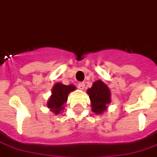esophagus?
Masks as SVG:
<instances>
[{
    "instance_id": "34e87169",
    "label": "esophagus",
    "mask_w": 157,
    "mask_h": 157,
    "mask_svg": "<svg viewBox=\"0 0 157 157\" xmlns=\"http://www.w3.org/2000/svg\"><path fill=\"white\" fill-rule=\"evenodd\" d=\"M78 88L81 89V90H83L85 88V83H83V82H79V83H78Z\"/></svg>"
}]
</instances>
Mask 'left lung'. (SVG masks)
<instances>
[{
  "instance_id": "obj_1",
  "label": "left lung",
  "mask_w": 157,
  "mask_h": 157,
  "mask_svg": "<svg viewBox=\"0 0 157 157\" xmlns=\"http://www.w3.org/2000/svg\"><path fill=\"white\" fill-rule=\"evenodd\" d=\"M89 98L91 100L92 111L101 114L107 108V104L110 103V90L108 86L98 80L93 83V87L88 89Z\"/></svg>"
}]
</instances>
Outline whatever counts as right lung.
I'll return each mask as SVG.
<instances>
[{"label":"right lung","mask_w":157,"mask_h":157,"mask_svg":"<svg viewBox=\"0 0 157 157\" xmlns=\"http://www.w3.org/2000/svg\"><path fill=\"white\" fill-rule=\"evenodd\" d=\"M75 87L74 85H64L62 83H56L52 89V95L49 98L47 106L55 114L59 113L63 109V106L68 99L69 92L74 91Z\"/></svg>","instance_id":"add662e5"}]
</instances>
